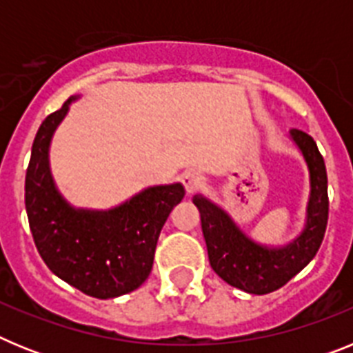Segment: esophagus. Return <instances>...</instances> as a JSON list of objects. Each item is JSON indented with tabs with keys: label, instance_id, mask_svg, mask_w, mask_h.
<instances>
[{
	"label": "esophagus",
	"instance_id": "1",
	"mask_svg": "<svg viewBox=\"0 0 353 353\" xmlns=\"http://www.w3.org/2000/svg\"><path fill=\"white\" fill-rule=\"evenodd\" d=\"M182 182H183V185H185L187 194L192 196V194H196V192H198L201 187H203L205 179L199 173H196V171H189V173L183 174Z\"/></svg>",
	"mask_w": 353,
	"mask_h": 353
}]
</instances>
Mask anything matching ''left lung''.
Returning a JSON list of instances; mask_svg holds the SVG:
<instances>
[{"label":"left lung","mask_w":353,"mask_h":353,"mask_svg":"<svg viewBox=\"0 0 353 353\" xmlns=\"http://www.w3.org/2000/svg\"><path fill=\"white\" fill-rule=\"evenodd\" d=\"M290 139L310 171L304 228L293 240L281 245L261 244L251 239L221 205L201 194L192 198L201 215V230L214 272L228 285L254 295L274 292L297 276L313 260L325 235L329 217L325 162L311 136L292 129Z\"/></svg>","instance_id":"1"}]
</instances>
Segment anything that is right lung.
Wrapping results in <instances>:
<instances>
[{
    "instance_id": "obj_1",
    "label": "right lung",
    "mask_w": 353,
    "mask_h": 353,
    "mask_svg": "<svg viewBox=\"0 0 353 353\" xmlns=\"http://www.w3.org/2000/svg\"><path fill=\"white\" fill-rule=\"evenodd\" d=\"M77 99L70 97L37 132L24 185L28 221L40 256L54 276L90 297L114 299L146 281L162 226L185 189L180 182L146 187L108 210L68 203L52 179L49 150Z\"/></svg>"
}]
</instances>
